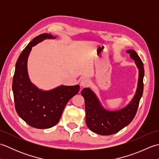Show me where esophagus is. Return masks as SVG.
<instances>
[{
	"instance_id": "obj_1",
	"label": "esophagus",
	"mask_w": 159,
	"mask_h": 159,
	"mask_svg": "<svg viewBox=\"0 0 159 159\" xmlns=\"http://www.w3.org/2000/svg\"><path fill=\"white\" fill-rule=\"evenodd\" d=\"M80 85L81 87H87L90 85V80L87 78H83L80 82Z\"/></svg>"
}]
</instances>
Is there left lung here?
<instances>
[{
	"instance_id": "left-lung-1",
	"label": "left lung",
	"mask_w": 159,
	"mask_h": 159,
	"mask_svg": "<svg viewBox=\"0 0 159 159\" xmlns=\"http://www.w3.org/2000/svg\"><path fill=\"white\" fill-rule=\"evenodd\" d=\"M127 53L134 60L139 69V79L135 95L133 99L124 109L110 111L104 109L98 99L89 88L81 91L85 99L86 111V124L92 132L101 135H111L121 130L128 126L134 119L139 107V101L143 95L144 67L142 61L133 50H128Z\"/></svg>"
}]
</instances>
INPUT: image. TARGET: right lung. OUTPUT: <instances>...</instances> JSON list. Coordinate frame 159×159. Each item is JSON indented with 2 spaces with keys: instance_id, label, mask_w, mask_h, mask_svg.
<instances>
[{
  "instance_id": "obj_1",
  "label": "right lung",
  "mask_w": 159,
  "mask_h": 159,
  "mask_svg": "<svg viewBox=\"0 0 159 159\" xmlns=\"http://www.w3.org/2000/svg\"><path fill=\"white\" fill-rule=\"evenodd\" d=\"M52 35L43 33L35 37L20 54L16 64L12 89L17 113L33 128H49L58 123L68 101L79 92V85H61L50 91L39 90L30 81L27 59L33 46Z\"/></svg>"
}]
</instances>
